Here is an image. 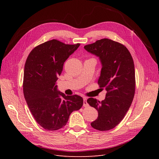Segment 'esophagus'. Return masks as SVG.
Segmentation results:
<instances>
[{
	"instance_id": "esophagus-1",
	"label": "esophagus",
	"mask_w": 159,
	"mask_h": 159,
	"mask_svg": "<svg viewBox=\"0 0 159 159\" xmlns=\"http://www.w3.org/2000/svg\"><path fill=\"white\" fill-rule=\"evenodd\" d=\"M83 106H84V107L89 106V104L87 102V98L86 97H84V98H83Z\"/></svg>"
}]
</instances>
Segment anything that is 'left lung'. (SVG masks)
<instances>
[{
  "instance_id": "1",
  "label": "left lung",
  "mask_w": 159,
  "mask_h": 159,
  "mask_svg": "<svg viewBox=\"0 0 159 159\" xmlns=\"http://www.w3.org/2000/svg\"><path fill=\"white\" fill-rule=\"evenodd\" d=\"M84 48L99 57L102 69L98 84L107 91L106 98L101 102L93 98L87 100L98 113L91 126L99 131L110 130L124 119L134 97L135 73L133 58L126 46L108 39L97 40Z\"/></svg>"
}]
</instances>
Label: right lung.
Returning <instances> with one entry per match:
<instances>
[{
  "instance_id": "right-lung-1",
  "label": "right lung",
  "mask_w": 159,
  "mask_h": 159,
  "mask_svg": "<svg viewBox=\"0 0 159 159\" xmlns=\"http://www.w3.org/2000/svg\"><path fill=\"white\" fill-rule=\"evenodd\" d=\"M79 46L53 39L35 47L27 58L24 96L36 122L46 130L55 131L65 126L70 114L83 105L81 97L66 96L58 91L57 86L64 62Z\"/></svg>"
}]
</instances>
